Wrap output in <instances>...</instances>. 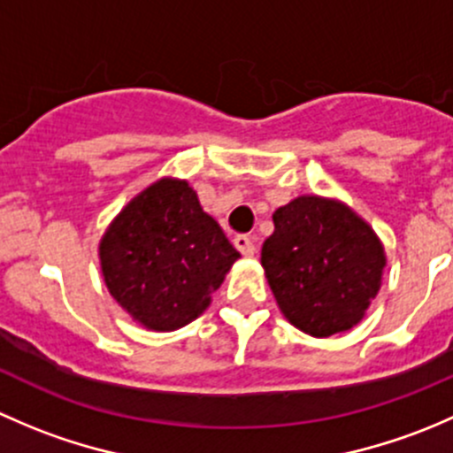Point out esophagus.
Wrapping results in <instances>:
<instances>
[{
    "instance_id": "34e87169",
    "label": "esophagus",
    "mask_w": 453,
    "mask_h": 453,
    "mask_svg": "<svg viewBox=\"0 0 453 453\" xmlns=\"http://www.w3.org/2000/svg\"><path fill=\"white\" fill-rule=\"evenodd\" d=\"M234 248L239 250L243 256H252L256 252V245H254V239L250 234H239L234 236Z\"/></svg>"
}]
</instances>
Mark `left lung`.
I'll return each mask as SVG.
<instances>
[{
	"label": "left lung",
	"instance_id": "left-lung-1",
	"mask_svg": "<svg viewBox=\"0 0 453 453\" xmlns=\"http://www.w3.org/2000/svg\"><path fill=\"white\" fill-rule=\"evenodd\" d=\"M260 263L282 315L303 333L328 337L362 322L381 287L386 252L349 205L303 195L273 212Z\"/></svg>",
	"mask_w": 453,
	"mask_h": 453
}]
</instances>
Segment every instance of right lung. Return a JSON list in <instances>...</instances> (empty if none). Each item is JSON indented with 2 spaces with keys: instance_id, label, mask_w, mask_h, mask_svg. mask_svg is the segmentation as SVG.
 <instances>
[{
  "instance_id": "obj_1",
  "label": "right lung",
  "mask_w": 453,
  "mask_h": 453,
  "mask_svg": "<svg viewBox=\"0 0 453 453\" xmlns=\"http://www.w3.org/2000/svg\"><path fill=\"white\" fill-rule=\"evenodd\" d=\"M98 256L109 294L135 322L175 331L210 307L241 254L188 181L162 177L113 219Z\"/></svg>"
}]
</instances>
